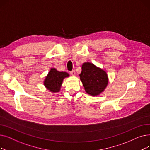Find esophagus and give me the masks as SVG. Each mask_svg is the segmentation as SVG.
Returning a JSON list of instances; mask_svg holds the SVG:
<instances>
[{"label":"esophagus","mask_w":150,"mask_h":150,"mask_svg":"<svg viewBox=\"0 0 150 150\" xmlns=\"http://www.w3.org/2000/svg\"><path fill=\"white\" fill-rule=\"evenodd\" d=\"M70 74L72 75V76H74V75H75V71L74 70H73L71 71V72H70Z\"/></svg>","instance_id":"esophagus-1"}]
</instances>
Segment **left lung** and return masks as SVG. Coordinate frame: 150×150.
Segmentation results:
<instances>
[{
  "instance_id": "left-lung-1",
  "label": "left lung",
  "mask_w": 150,
  "mask_h": 150,
  "mask_svg": "<svg viewBox=\"0 0 150 150\" xmlns=\"http://www.w3.org/2000/svg\"><path fill=\"white\" fill-rule=\"evenodd\" d=\"M80 76L86 92L93 96H98L103 92L108 83L105 71L90 62L82 65Z\"/></svg>"
}]
</instances>
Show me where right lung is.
I'll return each mask as SVG.
<instances>
[{"label":"right lung","mask_w":150,"mask_h":150,"mask_svg":"<svg viewBox=\"0 0 150 150\" xmlns=\"http://www.w3.org/2000/svg\"><path fill=\"white\" fill-rule=\"evenodd\" d=\"M69 75L64 72H59L56 69H51L48 75L45 78L44 85L45 87L53 92H58L62 84L63 79Z\"/></svg>","instance_id":"right-lung-1"}]
</instances>
